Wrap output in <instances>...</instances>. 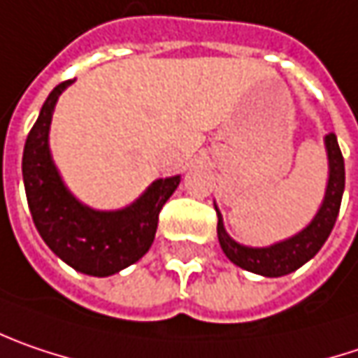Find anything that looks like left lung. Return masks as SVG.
Returning <instances> with one entry per match:
<instances>
[{
	"label": "left lung",
	"instance_id": "left-lung-1",
	"mask_svg": "<svg viewBox=\"0 0 358 358\" xmlns=\"http://www.w3.org/2000/svg\"><path fill=\"white\" fill-rule=\"evenodd\" d=\"M324 148L326 158H328V182H326L322 204L318 213L314 215V219L308 222L300 233L287 237L284 241H278L267 247H249V245L237 243L224 231L221 210L215 204V210L219 217V224H217L219 243L224 255L235 265L263 278H282L296 271L298 267H302L322 249V245L336 222L343 192H345V159H343L334 134H328L324 137Z\"/></svg>",
	"mask_w": 358,
	"mask_h": 358
}]
</instances>
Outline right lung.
I'll list each match as a JSON object with an SVG mask.
<instances>
[{"label": "right lung", "mask_w": 358, "mask_h": 358, "mask_svg": "<svg viewBox=\"0 0 358 358\" xmlns=\"http://www.w3.org/2000/svg\"><path fill=\"white\" fill-rule=\"evenodd\" d=\"M73 83L54 87L28 134L22 158L24 188L34 224L54 255L80 273L107 278L148 253L159 210L178 188L180 176L154 180L139 199L117 210L83 204L64 184L48 143L58 96Z\"/></svg>", "instance_id": "obj_1"}]
</instances>
